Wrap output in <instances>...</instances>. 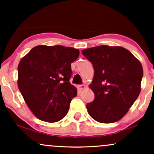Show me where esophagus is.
I'll list each match as a JSON object with an SVG mask.
<instances>
[{"instance_id":"esophagus-1","label":"esophagus","mask_w":154,"mask_h":154,"mask_svg":"<svg viewBox=\"0 0 154 154\" xmlns=\"http://www.w3.org/2000/svg\"><path fill=\"white\" fill-rule=\"evenodd\" d=\"M86 86L85 85H79L78 86H77V88H78L79 91H83V90L85 89Z\"/></svg>"}]
</instances>
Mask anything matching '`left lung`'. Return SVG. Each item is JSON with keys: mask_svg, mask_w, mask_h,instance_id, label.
Wrapping results in <instances>:
<instances>
[{"mask_svg": "<svg viewBox=\"0 0 154 154\" xmlns=\"http://www.w3.org/2000/svg\"><path fill=\"white\" fill-rule=\"evenodd\" d=\"M82 53L95 71L89 85L95 99L86 106L88 114L100 123L119 121L140 93L143 76L141 63L120 46L100 45L84 49Z\"/></svg>", "mask_w": 154, "mask_h": 154, "instance_id": "8db88e82", "label": "left lung"}]
</instances>
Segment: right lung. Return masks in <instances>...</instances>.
Segmentation results:
<instances>
[{
    "label": "right lung",
    "instance_id": "add662e5",
    "mask_svg": "<svg viewBox=\"0 0 154 154\" xmlns=\"http://www.w3.org/2000/svg\"><path fill=\"white\" fill-rule=\"evenodd\" d=\"M78 49L61 45H38L18 65V88L26 105L39 119L56 122L68 113L77 91L69 82L71 63Z\"/></svg>",
    "mask_w": 154,
    "mask_h": 154
}]
</instances>
